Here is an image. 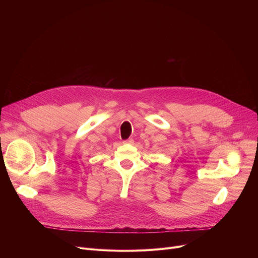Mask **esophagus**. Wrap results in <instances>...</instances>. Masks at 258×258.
Listing matches in <instances>:
<instances>
[{"mask_svg": "<svg viewBox=\"0 0 258 258\" xmlns=\"http://www.w3.org/2000/svg\"><path fill=\"white\" fill-rule=\"evenodd\" d=\"M123 142H124V143H130V144H132V143H134V140H133V138H128V139L124 140Z\"/></svg>", "mask_w": 258, "mask_h": 258, "instance_id": "obj_1", "label": "esophagus"}]
</instances>
